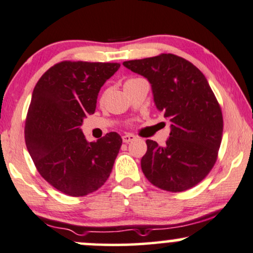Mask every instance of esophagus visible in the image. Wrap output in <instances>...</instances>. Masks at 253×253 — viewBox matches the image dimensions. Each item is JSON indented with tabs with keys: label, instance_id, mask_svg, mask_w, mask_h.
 <instances>
[{
	"label": "esophagus",
	"instance_id": "1",
	"mask_svg": "<svg viewBox=\"0 0 253 253\" xmlns=\"http://www.w3.org/2000/svg\"><path fill=\"white\" fill-rule=\"evenodd\" d=\"M134 139H135V135L131 134V133H126L122 137V140H123V142H126V144H129V142L133 141Z\"/></svg>",
	"mask_w": 253,
	"mask_h": 253
}]
</instances>
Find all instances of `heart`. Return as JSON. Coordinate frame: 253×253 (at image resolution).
<instances>
[{
	"label": "heart",
	"instance_id": "1",
	"mask_svg": "<svg viewBox=\"0 0 253 253\" xmlns=\"http://www.w3.org/2000/svg\"><path fill=\"white\" fill-rule=\"evenodd\" d=\"M134 80H137V79H130V80H127V81L126 82V84H127V83H130V82H132V81H134ZM126 84H124V85H126Z\"/></svg>",
	"mask_w": 253,
	"mask_h": 253
}]
</instances>
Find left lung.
<instances>
[{
	"mask_svg": "<svg viewBox=\"0 0 253 253\" xmlns=\"http://www.w3.org/2000/svg\"><path fill=\"white\" fill-rule=\"evenodd\" d=\"M124 67L151 83L156 108L171 122L166 146L146 140L141 170L154 186L184 192L213 168L222 138V114L206 76L171 53L124 61Z\"/></svg>",
	"mask_w": 253,
	"mask_h": 253,
	"instance_id": "1",
	"label": "left lung"
}]
</instances>
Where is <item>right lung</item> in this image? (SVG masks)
<instances>
[{
	"label": "right lung",
	"mask_w": 253,
	"mask_h": 253,
	"mask_svg": "<svg viewBox=\"0 0 253 253\" xmlns=\"http://www.w3.org/2000/svg\"><path fill=\"white\" fill-rule=\"evenodd\" d=\"M119 68L118 63L61 61L47 69L33 91L25 123L28 153L40 174L66 195H87L111 174L121 135L109 132L87 142L81 126Z\"/></svg>",
	"instance_id": "obj_1"
}]
</instances>
